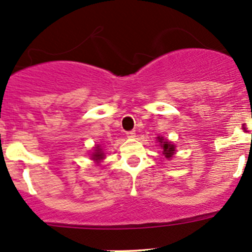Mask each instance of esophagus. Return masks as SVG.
<instances>
[{"instance_id": "obj_1", "label": "esophagus", "mask_w": 252, "mask_h": 252, "mask_svg": "<svg viewBox=\"0 0 252 252\" xmlns=\"http://www.w3.org/2000/svg\"><path fill=\"white\" fill-rule=\"evenodd\" d=\"M126 136H128V138H135V131L134 130H130V131H126Z\"/></svg>"}]
</instances>
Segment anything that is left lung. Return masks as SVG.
Returning a JSON list of instances; mask_svg holds the SVG:
<instances>
[{
    "mask_svg": "<svg viewBox=\"0 0 252 252\" xmlns=\"http://www.w3.org/2000/svg\"><path fill=\"white\" fill-rule=\"evenodd\" d=\"M158 140H159V142H161V147L162 149H163V155L164 156L167 157V158H169V157H172L173 156V154H174V145H172V144H169L168 141H162V138H158Z\"/></svg>",
    "mask_w": 252,
    "mask_h": 252,
    "instance_id": "1",
    "label": "left lung"
}]
</instances>
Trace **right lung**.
<instances>
[{
  "label": "right lung",
  "mask_w": 252,
  "mask_h": 252,
  "mask_svg": "<svg viewBox=\"0 0 252 252\" xmlns=\"http://www.w3.org/2000/svg\"><path fill=\"white\" fill-rule=\"evenodd\" d=\"M93 158H94V159H96V161H100V159H102V158H103V154H102V152L100 151V149L96 150L95 154L93 155Z\"/></svg>",
  "instance_id": "obj_1"
}]
</instances>
